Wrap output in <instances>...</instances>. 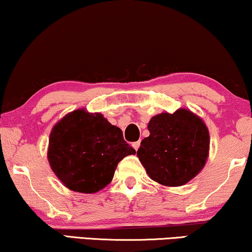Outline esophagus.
<instances>
[{
  "label": "esophagus",
  "mask_w": 252,
  "mask_h": 252,
  "mask_svg": "<svg viewBox=\"0 0 252 252\" xmlns=\"http://www.w3.org/2000/svg\"><path fill=\"white\" fill-rule=\"evenodd\" d=\"M132 146H133L134 150L138 151V148H139V146H140V141H136V143H133Z\"/></svg>",
  "instance_id": "34e87169"
}]
</instances>
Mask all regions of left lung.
<instances>
[{"label":"left lung","instance_id":"8db88e82","mask_svg":"<svg viewBox=\"0 0 252 252\" xmlns=\"http://www.w3.org/2000/svg\"><path fill=\"white\" fill-rule=\"evenodd\" d=\"M147 129L150 136L140 143L137 157L152 180L162 186H183L204 168L210 134L192 111L160 113L150 120Z\"/></svg>","mask_w":252,"mask_h":252}]
</instances>
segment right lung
Here are the masks:
<instances>
[{
    "instance_id": "add662e5",
    "label": "right lung",
    "mask_w": 252,
    "mask_h": 252,
    "mask_svg": "<svg viewBox=\"0 0 252 252\" xmlns=\"http://www.w3.org/2000/svg\"><path fill=\"white\" fill-rule=\"evenodd\" d=\"M136 151L122 130L100 113L79 108L60 119L49 137L48 161L63 185L77 193H97L112 182L119 162Z\"/></svg>"
}]
</instances>
